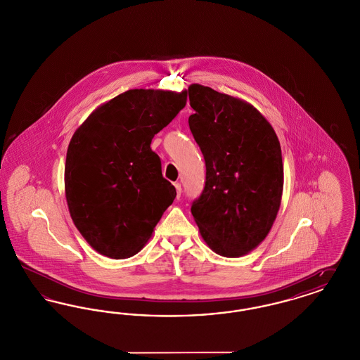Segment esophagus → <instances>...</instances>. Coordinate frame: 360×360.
<instances>
[{
  "label": "esophagus",
  "instance_id": "1",
  "mask_svg": "<svg viewBox=\"0 0 360 360\" xmlns=\"http://www.w3.org/2000/svg\"><path fill=\"white\" fill-rule=\"evenodd\" d=\"M174 186H175V188H176V194H178V197H181V193H182L181 184H179V182H175V184H174Z\"/></svg>",
  "mask_w": 360,
  "mask_h": 360
}]
</instances>
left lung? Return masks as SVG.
I'll list each match as a JSON object with an SVG mask.
<instances>
[{"label":"left lung","instance_id":"8db88e82","mask_svg":"<svg viewBox=\"0 0 360 360\" xmlns=\"http://www.w3.org/2000/svg\"><path fill=\"white\" fill-rule=\"evenodd\" d=\"M188 127L206 181L191 214L206 244L239 257L266 239L281 206L283 163L273 127L251 103L207 86H188Z\"/></svg>","mask_w":360,"mask_h":360}]
</instances>
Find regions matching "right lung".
<instances>
[{"label":"right lung","instance_id":"obj_1","mask_svg":"<svg viewBox=\"0 0 360 360\" xmlns=\"http://www.w3.org/2000/svg\"><path fill=\"white\" fill-rule=\"evenodd\" d=\"M186 91L132 89L97 108L70 140L65 190L70 216L103 257L137 254L176 191L163 178L155 135L186 105Z\"/></svg>","mask_w":360,"mask_h":360}]
</instances>
